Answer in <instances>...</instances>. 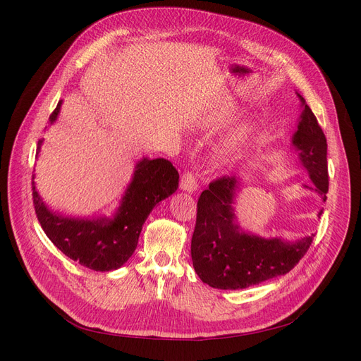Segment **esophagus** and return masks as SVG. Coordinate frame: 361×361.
Returning a JSON list of instances; mask_svg holds the SVG:
<instances>
[{
    "instance_id": "34e87169",
    "label": "esophagus",
    "mask_w": 361,
    "mask_h": 361,
    "mask_svg": "<svg viewBox=\"0 0 361 361\" xmlns=\"http://www.w3.org/2000/svg\"><path fill=\"white\" fill-rule=\"evenodd\" d=\"M180 187L183 192H187V193H193L197 190V183H196V178L192 173H183L181 176V180H180Z\"/></svg>"
}]
</instances>
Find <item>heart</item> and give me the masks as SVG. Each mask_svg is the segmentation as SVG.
<instances>
[{
  "instance_id": "1",
  "label": "heart",
  "mask_w": 361,
  "mask_h": 361,
  "mask_svg": "<svg viewBox=\"0 0 361 361\" xmlns=\"http://www.w3.org/2000/svg\"><path fill=\"white\" fill-rule=\"evenodd\" d=\"M238 116V108L235 105H226L221 108L215 116L209 120V128L221 130L230 126ZM253 133V126L250 123H241L233 128V131L226 136L214 152V164L216 168H225L231 165L241 149L249 142Z\"/></svg>"
}]
</instances>
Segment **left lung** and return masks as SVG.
<instances>
[{
  "mask_svg": "<svg viewBox=\"0 0 361 361\" xmlns=\"http://www.w3.org/2000/svg\"><path fill=\"white\" fill-rule=\"evenodd\" d=\"M301 116L291 145L298 152V162L305 166L322 202L328 193L326 137L305 98ZM240 181L222 177L202 192L197 202V218L192 237V260L199 278L218 290H240L288 274L306 255L314 234L287 241L279 237L264 238L244 231L235 216V197ZM324 214L320 207L317 218Z\"/></svg>",
  "mask_w": 361,
  "mask_h": 361,
  "instance_id": "8db88e82",
  "label": "left lung"
}]
</instances>
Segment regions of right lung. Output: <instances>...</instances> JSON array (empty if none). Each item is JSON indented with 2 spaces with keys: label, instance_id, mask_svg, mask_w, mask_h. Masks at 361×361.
<instances>
[{
  "label": "right lung",
  "instance_id": "right-lung-1",
  "mask_svg": "<svg viewBox=\"0 0 361 361\" xmlns=\"http://www.w3.org/2000/svg\"><path fill=\"white\" fill-rule=\"evenodd\" d=\"M61 104L63 101L49 116V124L59 118ZM42 143L44 139L37 142L36 157ZM178 178V171L169 161L145 157L136 164L116 214L94 219L71 218L51 211L32 181L35 212L48 238L67 257L93 271H116L135 253L142 226L152 209L176 193Z\"/></svg>",
  "mask_w": 361,
  "mask_h": 361
}]
</instances>
